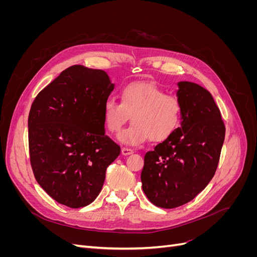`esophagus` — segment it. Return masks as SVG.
<instances>
[{"label": "esophagus", "mask_w": 257, "mask_h": 257, "mask_svg": "<svg viewBox=\"0 0 257 257\" xmlns=\"http://www.w3.org/2000/svg\"><path fill=\"white\" fill-rule=\"evenodd\" d=\"M121 153H122L123 155H128V154H131V153H133V150H132L131 148H127V147H122Z\"/></svg>", "instance_id": "1"}]
</instances>
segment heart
<instances>
[{
    "mask_svg": "<svg viewBox=\"0 0 257 257\" xmlns=\"http://www.w3.org/2000/svg\"><path fill=\"white\" fill-rule=\"evenodd\" d=\"M120 102L109 98L103 115L108 131L118 132L131 115V126L118 134L119 142L136 146L149 137L151 142L167 138L181 120L182 104L177 96L165 94L157 84L132 82L121 91Z\"/></svg>",
    "mask_w": 257,
    "mask_h": 257,
    "instance_id": "b5f03b06",
    "label": "heart"
}]
</instances>
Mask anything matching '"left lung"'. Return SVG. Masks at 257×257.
Returning a JSON list of instances; mask_svg holds the SVG:
<instances>
[{
    "mask_svg": "<svg viewBox=\"0 0 257 257\" xmlns=\"http://www.w3.org/2000/svg\"><path fill=\"white\" fill-rule=\"evenodd\" d=\"M181 126L145 155L143 190L166 209L189 203L213 178L225 138L219 107L210 92L189 81L178 83Z\"/></svg>",
    "mask_w": 257,
    "mask_h": 257,
    "instance_id": "8db88e82",
    "label": "left lung"
}]
</instances>
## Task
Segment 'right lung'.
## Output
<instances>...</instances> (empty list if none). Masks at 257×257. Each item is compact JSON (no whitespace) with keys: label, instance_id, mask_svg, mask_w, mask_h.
Instances as JSON below:
<instances>
[{"label":"right lung","instance_id":"right-lung-1","mask_svg":"<svg viewBox=\"0 0 257 257\" xmlns=\"http://www.w3.org/2000/svg\"><path fill=\"white\" fill-rule=\"evenodd\" d=\"M113 83L102 69L73 65L31 106L30 162L37 183L58 203L81 208L103 188L121 148L105 134L104 104Z\"/></svg>","mask_w":257,"mask_h":257}]
</instances>
